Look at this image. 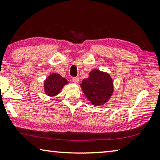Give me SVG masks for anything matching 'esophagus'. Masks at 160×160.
Segmentation results:
<instances>
[{
    "label": "esophagus",
    "mask_w": 160,
    "mask_h": 160,
    "mask_svg": "<svg viewBox=\"0 0 160 160\" xmlns=\"http://www.w3.org/2000/svg\"><path fill=\"white\" fill-rule=\"evenodd\" d=\"M72 81H73V82L75 83V84H78V82H79V78H78V77H74L72 78Z\"/></svg>",
    "instance_id": "34e87169"
}]
</instances>
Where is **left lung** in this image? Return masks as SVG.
I'll return each mask as SVG.
<instances>
[{"mask_svg": "<svg viewBox=\"0 0 160 160\" xmlns=\"http://www.w3.org/2000/svg\"><path fill=\"white\" fill-rule=\"evenodd\" d=\"M84 94L93 105L106 103L113 92V81L106 72L94 69L89 73V78L80 84Z\"/></svg>", "mask_w": 160, "mask_h": 160, "instance_id": "8db88e82", "label": "left lung"}]
</instances>
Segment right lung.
I'll list each match as a JSON object with an SVG mask.
<instances>
[{
  "label": "right lung",
  "instance_id": "add662e5",
  "mask_svg": "<svg viewBox=\"0 0 160 160\" xmlns=\"http://www.w3.org/2000/svg\"><path fill=\"white\" fill-rule=\"evenodd\" d=\"M68 83L66 79L60 75L53 73L49 75L44 82V90L48 96H55L60 92L63 87Z\"/></svg>",
  "mask_w": 160,
  "mask_h": 160
}]
</instances>
